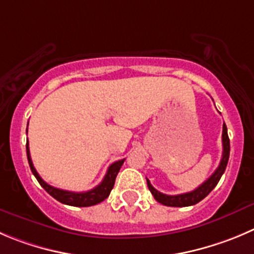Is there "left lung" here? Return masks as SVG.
I'll return each instance as SVG.
<instances>
[{"label":"left lung","instance_id":"8db88e82","mask_svg":"<svg viewBox=\"0 0 254 254\" xmlns=\"http://www.w3.org/2000/svg\"><path fill=\"white\" fill-rule=\"evenodd\" d=\"M222 143H223V153H222V159L221 163H219L218 168L214 171L213 175L208 178L207 181H204L199 187L195 188L194 190L188 193H182V194H176V195H168L163 194V193L158 192L156 188H153V186L151 185L148 180H147V186H148L149 190L153 194L154 199L159 203L165 204L168 207H188L193 206V204L201 202L204 197L211 193V190H213L217 186V183L221 180L222 175L224 173L227 167V163H228L229 158V138L228 133H227V126L223 125V132H222Z\"/></svg>","mask_w":254,"mask_h":254}]
</instances>
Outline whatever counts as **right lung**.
<instances>
[{"instance_id":"add662e5","label":"right lung","mask_w":254,"mask_h":254,"mask_svg":"<svg viewBox=\"0 0 254 254\" xmlns=\"http://www.w3.org/2000/svg\"><path fill=\"white\" fill-rule=\"evenodd\" d=\"M28 126V125H27ZM26 151H27V159L28 165H30L31 171H32L33 176L37 178L38 183L45 188V190L47 193H50L55 199H57L59 202L64 204H68V206H74V207H89L95 206V204L101 203L102 201H105L106 198L110 195L111 190H112L113 186H115L116 177H117L118 172L121 170V166L123 165L125 159H121V161L115 162L108 168L107 173H106L105 178H103L102 182L95 187L93 190H89L87 192H69V190H60V188L52 187L48 183H46L42 178L40 177V175L37 173L36 168L33 167L32 159L30 156V147H28V142L26 143Z\"/></svg>"}]
</instances>
